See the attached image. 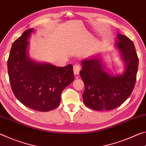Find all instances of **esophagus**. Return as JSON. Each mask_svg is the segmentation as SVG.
Returning <instances> with one entry per match:
<instances>
[{
    "mask_svg": "<svg viewBox=\"0 0 146 146\" xmlns=\"http://www.w3.org/2000/svg\"><path fill=\"white\" fill-rule=\"evenodd\" d=\"M73 70L75 75H78L80 71V66L78 65V64H75L73 66Z\"/></svg>",
    "mask_w": 146,
    "mask_h": 146,
    "instance_id": "34e87169",
    "label": "esophagus"
}]
</instances>
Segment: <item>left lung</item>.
<instances>
[{
    "label": "left lung",
    "mask_w": 146,
    "mask_h": 146,
    "mask_svg": "<svg viewBox=\"0 0 146 146\" xmlns=\"http://www.w3.org/2000/svg\"><path fill=\"white\" fill-rule=\"evenodd\" d=\"M115 48L120 52L125 69L121 74L113 75L106 71L100 55L83 59L80 76L84 82L83 102L96 111L115 109L125 101L135 87L138 58L132 40L125 35L117 34Z\"/></svg>",
    "instance_id": "8db88e82"
}]
</instances>
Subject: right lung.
I'll list each match as a JSON object with an SVG mask.
<instances>
[{
  "mask_svg": "<svg viewBox=\"0 0 146 146\" xmlns=\"http://www.w3.org/2000/svg\"><path fill=\"white\" fill-rule=\"evenodd\" d=\"M33 32V28L26 30L12 44L8 60L9 82L19 102L35 111L46 112L59 106L62 92L74 75L70 64L57 67L30 58L28 40Z\"/></svg>",
  "mask_w": 146,
  "mask_h": 146,
  "instance_id": "right-lung-1",
  "label": "right lung"
}]
</instances>
